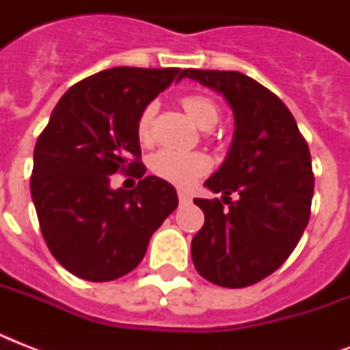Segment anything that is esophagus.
<instances>
[{
  "label": "esophagus",
  "mask_w": 350,
  "mask_h": 350,
  "mask_svg": "<svg viewBox=\"0 0 350 350\" xmlns=\"http://www.w3.org/2000/svg\"><path fill=\"white\" fill-rule=\"evenodd\" d=\"M178 198H180V203H187L189 202V200H191V196H189V194H187V192H178Z\"/></svg>",
  "instance_id": "obj_1"
}]
</instances>
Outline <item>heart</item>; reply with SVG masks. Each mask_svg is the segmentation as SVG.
<instances>
[{
  "label": "heart",
  "mask_w": 350,
  "mask_h": 350,
  "mask_svg": "<svg viewBox=\"0 0 350 350\" xmlns=\"http://www.w3.org/2000/svg\"><path fill=\"white\" fill-rule=\"evenodd\" d=\"M181 105L192 121L202 129H211L216 125L219 118V107L208 96L203 94H189L181 98ZM156 114V105L148 103L143 107L139 116L136 120L137 137L142 142H148L152 136V121ZM207 156L200 152H183L174 148H161L150 158V170L161 180L169 181L172 185L187 189L194 185L198 178H202L208 170Z\"/></svg>",
  "instance_id": "b5f03b06"
}]
</instances>
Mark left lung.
<instances>
[{"label":"left lung","mask_w":350,"mask_h":350,"mask_svg":"<svg viewBox=\"0 0 350 350\" xmlns=\"http://www.w3.org/2000/svg\"><path fill=\"white\" fill-rule=\"evenodd\" d=\"M183 78L224 96L236 125L224 165L205 181L216 194L224 192L230 207L218 198L194 200L205 224L192 238V261L219 287H249L283 265L309 224L314 194L309 145L285 103L249 76L187 68Z\"/></svg>","instance_id":"obj_1"}]
</instances>
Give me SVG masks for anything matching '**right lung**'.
I'll use <instances>...</instances> for the list:
<instances>
[{
	"instance_id": "right-lung-1",
	"label": "right lung",
	"mask_w": 350,
	"mask_h": 350,
	"mask_svg": "<svg viewBox=\"0 0 350 350\" xmlns=\"http://www.w3.org/2000/svg\"><path fill=\"white\" fill-rule=\"evenodd\" d=\"M181 78L174 67H114L72 85L54 107L36 142L30 194L46 247L74 276L111 282L129 274L178 207L169 181L145 176L136 189L114 191L110 176L145 174L136 120Z\"/></svg>"
}]
</instances>
